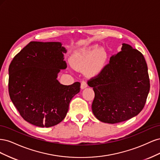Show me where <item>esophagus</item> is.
<instances>
[{
    "mask_svg": "<svg viewBox=\"0 0 160 160\" xmlns=\"http://www.w3.org/2000/svg\"><path fill=\"white\" fill-rule=\"evenodd\" d=\"M88 83H87V82L85 81H81V88L82 89H85V88H86L87 87H88Z\"/></svg>",
    "mask_w": 160,
    "mask_h": 160,
    "instance_id": "1",
    "label": "esophagus"
}]
</instances>
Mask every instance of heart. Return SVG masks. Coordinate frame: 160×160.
<instances>
[{
    "label": "heart",
    "instance_id": "b5f03b06",
    "mask_svg": "<svg viewBox=\"0 0 160 160\" xmlns=\"http://www.w3.org/2000/svg\"><path fill=\"white\" fill-rule=\"evenodd\" d=\"M107 59L105 50L94 45L75 52L71 57V65L77 70H85L86 75H95L103 69Z\"/></svg>",
    "mask_w": 160,
    "mask_h": 160
}]
</instances>
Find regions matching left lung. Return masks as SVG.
<instances>
[{"label":"left lung","instance_id":"8db88e82","mask_svg":"<svg viewBox=\"0 0 160 160\" xmlns=\"http://www.w3.org/2000/svg\"><path fill=\"white\" fill-rule=\"evenodd\" d=\"M88 83L95 98L92 111L108 123L124 122L138 115L144 108L150 84L147 63L142 53L123 43L122 51Z\"/></svg>","mask_w":160,"mask_h":160}]
</instances>
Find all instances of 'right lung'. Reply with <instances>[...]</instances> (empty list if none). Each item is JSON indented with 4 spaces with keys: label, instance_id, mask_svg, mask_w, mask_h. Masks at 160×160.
<instances>
[{
    "label": "right lung",
    "instance_id": "right-lung-1",
    "mask_svg": "<svg viewBox=\"0 0 160 160\" xmlns=\"http://www.w3.org/2000/svg\"><path fill=\"white\" fill-rule=\"evenodd\" d=\"M65 48L59 42L31 41L14 56L8 69V93L21 117L34 125L49 128L64 119L81 83L61 84L67 68Z\"/></svg>",
    "mask_w": 160,
    "mask_h": 160
}]
</instances>
